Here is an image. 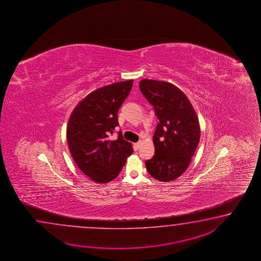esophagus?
Masks as SVG:
<instances>
[{
	"label": "esophagus",
	"mask_w": 261,
	"mask_h": 261,
	"mask_svg": "<svg viewBox=\"0 0 261 261\" xmlns=\"http://www.w3.org/2000/svg\"><path fill=\"white\" fill-rule=\"evenodd\" d=\"M141 144H142V141H139L138 143H136V144H134V148H135V149H139L140 146H141Z\"/></svg>",
	"instance_id": "obj_1"
}]
</instances>
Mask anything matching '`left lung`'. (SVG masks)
I'll list each match as a JSON object with an SVG mask.
<instances>
[{
	"label": "left lung",
	"instance_id": "1",
	"mask_svg": "<svg viewBox=\"0 0 261 261\" xmlns=\"http://www.w3.org/2000/svg\"><path fill=\"white\" fill-rule=\"evenodd\" d=\"M139 87L159 119L153 136L155 155L145 166L156 180L173 181L186 172L200 142L198 117L188 97L174 85L143 79Z\"/></svg>",
	"mask_w": 261,
	"mask_h": 261
}]
</instances>
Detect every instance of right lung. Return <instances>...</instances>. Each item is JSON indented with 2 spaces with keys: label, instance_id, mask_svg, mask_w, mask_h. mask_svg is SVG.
Wrapping results in <instances>:
<instances>
[{
  "label": "right lung",
  "instance_id": "obj_1",
  "mask_svg": "<svg viewBox=\"0 0 261 261\" xmlns=\"http://www.w3.org/2000/svg\"><path fill=\"white\" fill-rule=\"evenodd\" d=\"M133 80L122 81L96 89L78 103L68 122L67 143L70 153L84 174L96 183L105 184L119 174L132 144L119 132L117 113L133 88Z\"/></svg>",
  "mask_w": 261,
  "mask_h": 261
}]
</instances>
